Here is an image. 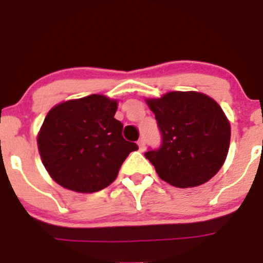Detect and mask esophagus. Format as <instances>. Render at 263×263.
Listing matches in <instances>:
<instances>
[{"mask_svg":"<svg viewBox=\"0 0 263 263\" xmlns=\"http://www.w3.org/2000/svg\"><path fill=\"white\" fill-rule=\"evenodd\" d=\"M137 145H139L140 151H144V148H145V139H140L139 141H137Z\"/></svg>","mask_w":263,"mask_h":263,"instance_id":"1","label":"esophagus"}]
</instances>
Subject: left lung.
<instances>
[{"mask_svg":"<svg viewBox=\"0 0 263 263\" xmlns=\"http://www.w3.org/2000/svg\"><path fill=\"white\" fill-rule=\"evenodd\" d=\"M145 102L163 137L159 150L145 153L158 176L178 188L210 181L230 145V122L221 107L198 91H169Z\"/></svg>","mask_w":263,"mask_h":263,"instance_id":"obj_1","label":"left lung"}]
</instances>
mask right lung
Listing matches in <instances>:
<instances>
[{
    "label": "right lung",
    "mask_w": 263,
    "mask_h": 263,
    "mask_svg": "<svg viewBox=\"0 0 263 263\" xmlns=\"http://www.w3.org/2000/svg\"><path fill=\"white\" fill-rule=\"evenodd\" d=\"M117 108V99L92 94L58 103L47 113L36 142L53 181L79 193L98 192L115 181L128 154L137 150L122 136Z\"/></svg>",
    "instance_id": "1"
}]
</instances>
